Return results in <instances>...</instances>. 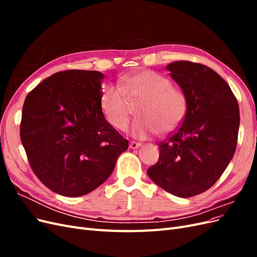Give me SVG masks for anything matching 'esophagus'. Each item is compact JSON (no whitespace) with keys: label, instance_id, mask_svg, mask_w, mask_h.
I'll use <instances>...</instances> for the list:
<instances>
[{"label":"esophagus","instance_id":"1","mask_svg":"<svg viewBox=\"0 0 257 257\" xmlns=\"http://www.w3.org/2000/svg\"><path fill=\"white\" fill-rule=\"evenodd\" d=\"M142 146V144H139V143H136V142H131L130 143V148L131 149H138L139 147Z\"/></svg>","mask_w":257,"mask_h":257}]
</instances>
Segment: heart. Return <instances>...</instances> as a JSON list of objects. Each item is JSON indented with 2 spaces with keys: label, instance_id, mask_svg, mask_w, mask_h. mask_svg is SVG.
<instances>
[{
  "label": "heart",
  "instance_id": "heart-1",
  "mask_svg": "<svg viewBox=\"0 0 257 257\" xmlns=\"http://www.w3.org/2000/svg\"><path fill=\"white\" fill-rule=\"evenodd\" d=\"M136 104L138 118L132 126V135L145 139L159 132L172 133L183 122L186 99L183 93L172 87L164 76L141 71L122 77L119 87L107 84L100 93V108L107 122L118 131L126 128Z\"/></svg>",
  "mask_w": 257,
  "mask_h": 257
}]
</instances>
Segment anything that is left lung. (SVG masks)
Segmentation results:
<instances>
[{"label":"left lung","instance_id":"left-lung-1","mask_svg":"<svg viewBox=\"0 0 257 257\" xmlns=\"http://www.w3.org/2000/svg\"><path fill=\"white\" fill-rule=\"evenodd\" d=\"M186 99L185 118L160 144L151 180L178 197H192L217 181L234 157L240 123L238 102L227 82L210 67L189 61L167 65Z\"/></svg>","mask_w":257,"mask_h":257}]
</instances>
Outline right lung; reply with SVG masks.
<instances>
[{"label": "right lung", "mask_w": 257, "mask_h": 257, "mask_svg": "<svg viewBox=\"0 0 257 257\" xmlns=\"http://www.w3.org/2000/svg\"><path fill=\"white\" fill-rule=\"evenodd\" d=\"M104 78L97 71L59 72L23 104L20 137L31 168L60 195L78 197L98 188L128 148L102 112Z\"/></svg>", "instance_id": "obj_1"}]
</instances>
